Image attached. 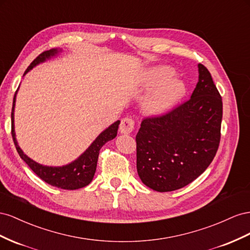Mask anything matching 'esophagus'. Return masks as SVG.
Listing matches in <instances>:
<instances>
[{
  "instance_id": "esophagus-1",
  "label": "esophagus",
  "mask_w": 250,
  "mask_h": 250,
  "mask_svg": "<svg viewBox=\"0 0 250 250\" xmlns=\"http://www.w3.org/2000/svg\"><path fill=\"white\" fill-rule=\"evenodd\" d=\"M135 121L132 118H124L119 125V132L123 134H130L134 130Z\"/></svg>"
}]
</instances>
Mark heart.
I'll use <instances>...</instances> for the list:
<instances>
[{
    "label": "heart",
    "mask_w": 250,
    "mask_h": 250,
    "mask_svg": "<svg viewBox=\"0 0 250 250\" xmlns=\"http://www.w3.org/2000/svg\"><path fill=\"white\" fill-rule=\"evenodd\" d=\"M174 76L175 71L169 67H156L148 71L145 78L146 85L157 89L145 103L147 112H166L180 101L185 93V84Z\"/></svg>",
    "instance_id": "obj_1"
}]
</instances>
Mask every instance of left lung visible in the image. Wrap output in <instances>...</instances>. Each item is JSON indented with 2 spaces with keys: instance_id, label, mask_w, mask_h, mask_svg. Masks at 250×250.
I'll list each match as a JSON object with an SVG mask.
<instances>
[{
  "instance_id": "obj_1",
  "label": "left lung",
  "mask_w": 250,
  "mask_h": 250,
  "mask_svg": "<svg viewBox=\"0 0 250 250\" xmlns=\"http://www.w3.org/2000/svg\"><path fill=\"white\" fill-rule=\"evenodd\" d=\"M199 81L188 101L145 118L136 135L137 172L146 187L172 191L208 167L218 151L223 104L209 71L198 65Z\"/></svg>"
}]
</instances>
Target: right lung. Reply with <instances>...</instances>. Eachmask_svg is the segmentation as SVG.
<instances>
[{"label": "right lung", "instance_id": "obj_1", "mask_svg": "<svg viewBox=\"0 0 250 250\" xmlns=\"http://www.w3.org/2000/svg\"><path fill=\"white\" fill-rule=\"evenodd\" d=\"M61 51L62 50L60 49H51L41 53L38 58L30 63V66L26 69L24 75L29 72L33 67L53 58L55 55H58ZM16 97L17 92L13 97L11 111V135L13 138L14 146H16V148L21 158L27 163L28 167H29L42 180H44L48 184L52 185V187L62 189H78L87 187L94 177L99 151H101L102 146L104 144L117 136V130L120 121H115V123L112 124L108 129L103 131L98 135L97 138L92 142V145L85 149L76 160L69 163V165L62 167L42 166L29 158L26 154H24V152L21 149V147L18 145L16 133H14V106H16Z\"/></svg>", "mask_w": 250, "mask_h": 250}]
</instances>
